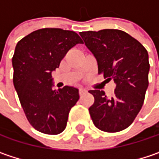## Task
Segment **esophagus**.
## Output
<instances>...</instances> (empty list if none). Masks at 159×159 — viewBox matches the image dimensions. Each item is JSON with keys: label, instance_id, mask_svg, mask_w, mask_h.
<instances>
[{"label": "esophagus", "instance_id": "34e87169", "mask_svg": "<svg viewBox=\"0 0 159 159\" xmlns=\"http://www.w3.org/2000/svg\"><path fill=\"white\" fill-rule=\"evenodd\" d=\"M86 92V89H80V90H79V94H80V96H82L83 94H85Z\"/></svg>", "mask_w": 159, "mask_h": 159}]
</instances>
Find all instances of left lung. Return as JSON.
Segmentation results:
<instances>
[{
    "instance_id": "left-lung-1",
    "label": "left lung",
    "mask_w": 159,
    "mask_h": 159,
    "mask_svg": "<svg viewBox=\"0 0 159 159\" xmlns=\"http://www.w3.org/2000/svg\"><path fill=\"white\" fill-rule=\"evenodd\" d=\"M80 35L96 58L98 73L116 83L110 98L102 90H89L94 96V103L89 108L91 119L100 130H123L136 119L145 99L149 71L148 51L120 30H89Z\"/></svg>"
}]
</instances>
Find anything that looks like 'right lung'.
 <instances>
[{
  "label": "right lung",
  "mask_w": 159,
  "mask_h": 159,
  "mask_svg": "<svg viewBox=\"0 0 159 159\" xmlns=\"http://www.w3.org/2000/svg\"><path fill=\"white\" fill-rule=\"evenodd\" d=\"M82 43L72 30L44 28L22 38L12 57L13 85L30 124L41 133L57 135L66 126L79 89L65 86L52 89L51 72L76 44Z\"/></svg>",
  "instance_id": "add662e5"
}]
</instances>
